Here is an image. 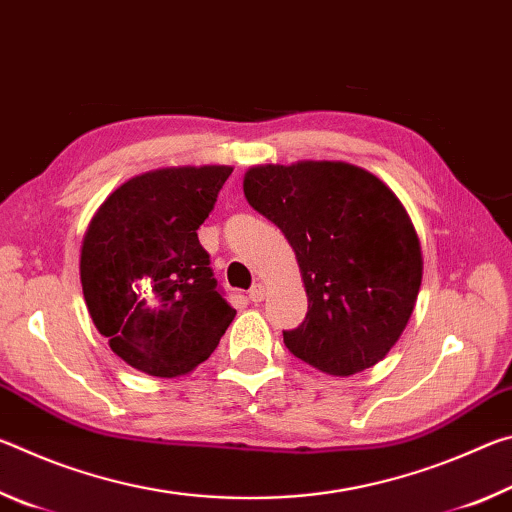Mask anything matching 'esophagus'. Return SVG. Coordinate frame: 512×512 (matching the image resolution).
<instances>
[{
	"mask_svg": "<svg viewBox=\"0 0 512 512\" xmlns=\"http://www.w3.org/2000/svg\"><path fill=\"white\" fill-rule=\"evenodd\" d=\"M264 296H266V289H264V284H253V289H250L248 291V298L250 300H253L255 302V305H257V302H262L264 300Z\"/></svg>",
	"mask_w": 512,
	"mask_h": 512,
	"instance_id": "34e87169",
	"label": "esophagus"
}]
</instances>
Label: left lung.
<instances>
[{
    "label": "left lung",
    "instance_id": "left-lung-1",
    "mask_svg": "<svg viewBox=\"0 0 512 512\" xmlns=\"http://www.w3.org/2000/svg\"><path fill=\"white\" fill-rule=\"evenodd\" d=\"M244 194L284 232L305 282L307 316L282 332L293 357L336 377L384 359L422 282L420 241L400 198L345 162L253 167Z\"/></svg>",
    "mask_w": 512,
    "mask_h": 512
}]
</instances>
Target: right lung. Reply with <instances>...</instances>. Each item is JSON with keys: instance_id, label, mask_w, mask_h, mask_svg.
Wrapping results in <instances>:
<instances>
[{"instance_id": "1", "label": "right lung", "mask_w": 512, "mask_h": 512, "mask_svg": "<svg viewBox=\"0 0 512 512\" xmlns=\"http://www.w3.org/2000/svg\"><path fill=\"white\" fill-rule=\"evenodd\" d=\"M230 173V167L142 173L106 198L85 232V305L112 352L146 375L194 370L237 314L196 235Z\"/></svg>"}]
</instances>
